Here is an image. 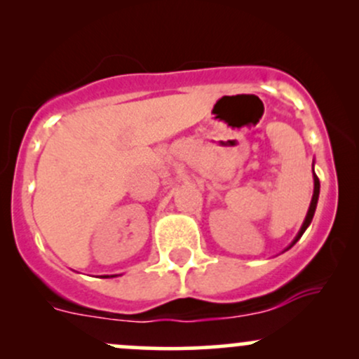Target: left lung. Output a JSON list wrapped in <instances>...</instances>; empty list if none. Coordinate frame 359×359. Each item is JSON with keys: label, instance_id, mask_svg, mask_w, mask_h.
<instances>
[{"label": "left lung", "instance_id": "8db88e82", "mask_svg": "<svg viewBox=\"0 0 359 359\" xmlns=\"http://www.w3.org/2000/svg\"><path fill=\"white\" fill-rule=\"evenodd\" d=\"M317 199H319V179H317V175L314 174V196H312L311 205H309V212H307V216H306V221H304L302 228H300V231H299V234H297V238H295V240H294V243H292V245H295V243L299 241V238L302 236L304 231H306V229H307V226L311 224L312 217H314V212H316Z\"/></svg>", "mask_w": 359, "mask_h": 359}]
</instances>
